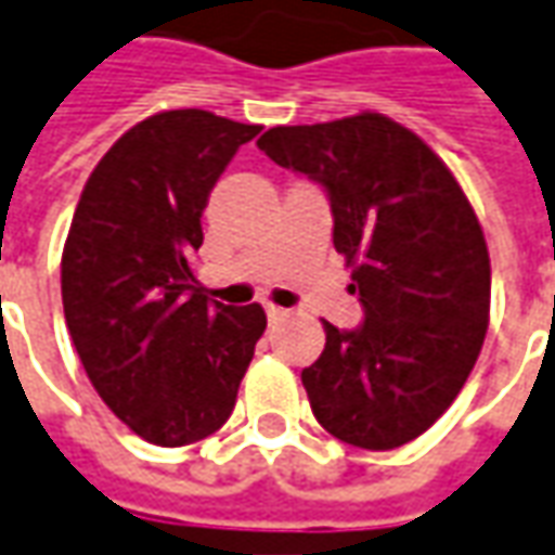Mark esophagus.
Here are the masks:
<instances>
[{"instance_id":"obj_1","label":"esophagus","mask_w":555,"mask_h":555,"mask_svg":"<svg viewBox=\"0 0 555 555\" xmlns=\"http://www.w3.org/2000/svg\"><path fill=\"white\" fill-rule=\"evenodd\" d=\"M266 314H269L271 323L284 321V318H286V311H284V308H278V305H266Z\"/></svg>"}]
</instances>
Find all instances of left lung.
I'll use <instances>...</instances> for the list:
<instances>
[{
	"instance_id": "obj_1",
	"label": "left lung",
	"mask_w": 555,
	"mask_h": 555,
	"mask_svg": "<svg viewBox=\"0 0 555 555\" xmlns=\"http://www.w3.org/2000/svg\"><path fill=\"white\" fill-rule=\"evenodd\" d=\"M256 146L326 189L333 244L363 305L357 330L323 321V354L302 370L314 418L375 452L422 437L459 397L489 330L492 269L470 201L388 115L271 128Z\"/></svg>"
}]
</instances>
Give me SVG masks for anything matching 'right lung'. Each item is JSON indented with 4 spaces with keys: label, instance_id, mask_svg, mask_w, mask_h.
I'll return each instance as SVG.
<instances>
[{
    "label": "right lung",
    "instance_id": "add662e5",
    "mask_svg": "<svg viewBox=\"0 0 555 555\" xmlns=\"http://www.w3.org/2000/svg\"><path fill=\"white\" fill-rule=\"evenodd\" d=\"M259 130L204 109L149 115L100 158L63 244L78 360L103 403L155 446H189L229 422L266 333L259 305L207 299L189 269L210 189Z\"/></svg>",
    "mask_w": 555,
    "mask_h": 555
}]
</instances>
